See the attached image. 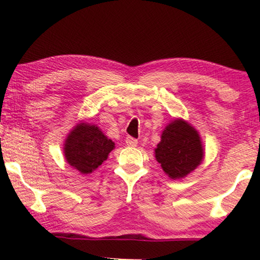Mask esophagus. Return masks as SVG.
I'll use <instances>...</instances> for the list:
<instances>
[{
  "mask_svg": "<svg viewBox=\"0 0 260 260\" xmlns=\"http://www.w3.org/2000/svg\"><path fill=\"white\" fill-rule=\"evenodd\" d=\"M126 144L128 147H136V146H138V140L128 136V138H126Z\"/></svg>",
  "mask_w": 260,
  "mask_h": 260,
  "instance_id": "34e87169",
  "label": "esophagus"
}]
</instances>
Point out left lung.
<instances>
[{
	"instance_id": "left-lung-1",
	"label": "left lung",
	"mask_w": 260,
	"mask_h": 260,
	"mask_svg": "<svg viewBox=\"0 0 260 260\" xmlns=\"http://www.w3.org/2000/svg\"><path fill=\"white\" fill-rule=\"evenodd\" d=\"M155 157L170 179L186 178L204 158V148L199 132L181 118L172 120L161 132Z\"/></svg>"
}]
</instances>
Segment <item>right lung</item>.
<instances>
[{"mask_svg": "<svg viewBox=\"0 0 260 260\" xmlns=\"http://www.w3.org/2000/svg\"><path fill=\"white\" fill-rule=\"evenodd\" d=\"M65 159L81 174H90L114 149V142L96 125L81 121L70 132L64 142Z\"/></svg>", "mask_w": 260, "mask_h": 260, "instance_id": "obj_1", "label": "right lung"}]
</instances>
